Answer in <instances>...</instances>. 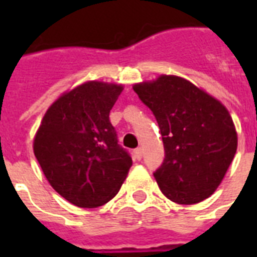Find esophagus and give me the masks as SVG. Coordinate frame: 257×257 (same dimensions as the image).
<instances>
[{"label":"esophagus","mask_w":257,"mask_h":257,"mask_svg":"<svg viewBox=\"0 0 257 257\" xmlns=\"http://www.w3.org/2000/svg\"><path fill=\"white\" fill-rule=\"evenodd\" d=\"M135 157H136L137 160H141V159H143V149L141 148L135 149Z\"/></svg>","instance_id":"obj_1"}]
</instances>
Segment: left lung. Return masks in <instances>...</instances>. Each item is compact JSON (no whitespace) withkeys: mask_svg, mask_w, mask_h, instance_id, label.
<instances>
[{"mask_svg":"<svg viewBox=\"0 0 257 257\" xmlns=\"http://www.w3.org/2000/svg\"><path fill=\"white\" fill-rule=\"evenodd\" d=\"M156 117L165 157L155 171L161 192L177 204H196L216 191L237 148L232 117L220 101L176 76L133 86Z\"/></svg>","mask_w":257,"mask_h":257,"instance_id":"left-lung-1","label":"left lung"}]
</instances>
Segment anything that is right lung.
<instances>
[{"label":"right lung","mask_w":257,"mask_h":257,"mask_svg":"<svg viewBox=\"0 0 257 257\" xmlns=\"http://www.w3.org/2000/svg\"><path fill=\"white\" fill-rule=\"evenodd\" d=\"M122 86L89 81L46 110L34 156L56 192L81 208H96L120 191L132 157L118 144L109 113Z\"/></svg>","instance_id":"right-lung-1"}]
</instances>
